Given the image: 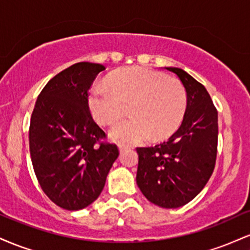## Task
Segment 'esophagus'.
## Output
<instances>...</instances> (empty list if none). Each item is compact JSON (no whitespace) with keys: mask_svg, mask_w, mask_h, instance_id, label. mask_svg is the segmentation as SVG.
Wrapping results in <instances>:
<instances>
[{"mask_svg":"<svg viewBox=\"0 0 250 250\" xmlns=\"http://www.w3.org/2000/svg\"><path fill=\"white\" fill-rule=\"evenodd\" d=\"M119 149H120V151H121V153H123V151H125V149H128V147H127V146L120 145V146H119Z\"/></svg>","mask_w":250,"mask_h":250,"instance_id":"1","label":"esophagus"}]
</instances>
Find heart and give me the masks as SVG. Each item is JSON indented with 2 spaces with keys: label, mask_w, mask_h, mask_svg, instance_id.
<instances>
[{
  "label": "heart",
  "mask_w": 250,
  "mask_h": 250,
  "mask_svg": "<svg viewBox=\"0 0 250 250\" xmlns=\"http://www.w3.org/2000/svg\"><path fill=\"white\" fill-rule=\"evenodd\" d=\"M110 88L94 84L87 104L101 125H113L129 110L131 117L109 130L113 141L134 145L153 137L163 140L176 130L187 108V93L179 80L143 67L117 70L108 77Z\"/></svg>",
  "instance_id": "heart-1"
}]
</instances>
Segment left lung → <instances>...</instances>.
I'll use <instances>...</instances> for the list:
<instances>
[{
    "instance_id": "left-lung-1",
    "label": "left lung",
    "mask_w": 250,
    "mask_h": 250,
    "mask_svg": "<svg viewBox=\"0 0 250 250\" xmlns=\"http://www.w3.org/2000/svg\"><path fill=\"white\" fill-rule=\"evenodd\" d=\"M176 74L187 93V108L180 128L166 142L136 148V183L154 205L179 208L205 188L217 154V110L207 89L180 68Z\"/></svg>"
}]
</instances>
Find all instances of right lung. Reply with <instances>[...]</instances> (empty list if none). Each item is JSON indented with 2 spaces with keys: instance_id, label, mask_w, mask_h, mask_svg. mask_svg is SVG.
Returning a JSON list of instances; mask_svg holds the SVG:
<instances>
[{
  "instance_id": "1",
  "label": "right lung",
  "mask_w": 250,
  "mask_h": 250,
  "mask_svg": "<svg viewBox=\"0 0 250 250\" xmlns=\"http://www.w3.org/2000/svg\"><path fill=\"white\" fill-rule=\"evenodd\" d=\"M99 63L79 62L54 76L37 97L30 119L29 148L42 190L67 210L88 207L101 194L116 145L102 142L105 133L94 121L88 91Z\"/></svg>"
}]
</instances>
